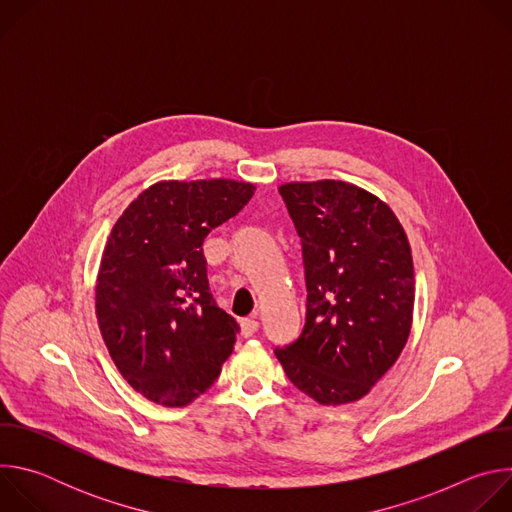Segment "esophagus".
<instances>
[{"instance_id":"obj_1","label":"esophagus","mask_w":512,"mask_h":512,"mask_svg":"<svg viewBox=\"0 0 512 512\" xmlns=\"http://www.w3.org/2000/svg\"><path fill=\"white\" fill-rule=\"evenodd\" d=\"M257 330H259V322H257L255 318H245V320H241V334H243L245 338H251Z\"/></svg>"}]
</instances>
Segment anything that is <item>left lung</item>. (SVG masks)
<instances>
[{
    "label": "left lung",
    "instance_id": "8db88e82",
    "mask_svg": "<svg viewBox=\"0 0 512 512\" xmlns=\"http://www.w3.org/2000/svg\"><path fill=\"white\" fill-rule=\"evenodd\" d=\"M279 194L302 239L308 314L302 336L275 356L320 405L354 403L393 367L411 332L407 235L387 202L350 182H285Z\"/></svg>",
    "mask_w": 512,
    "mask_h": 512
}]
</instances>
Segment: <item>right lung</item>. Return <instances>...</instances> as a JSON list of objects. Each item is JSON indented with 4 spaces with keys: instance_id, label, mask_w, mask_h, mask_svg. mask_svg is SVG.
<instances>
[{
    "instance_id": "1",
    "label": "right lung",
    "mask_w": 512,
    "mask_h": 512,
    "mask_svg": "<svg viewBox=\"0 0 512 512\" xmlns=\"http://www.w3.org/2000/svg\"><path fill=\"white\" fill-rule=\"evenodd\" d=\"M255 194L229 178L162 180L117 218L103 249L95 312L123 379L148 401L186 407L212 387L237 322L208 291L202 243Z\"/></svg>"
}]
</instances>
